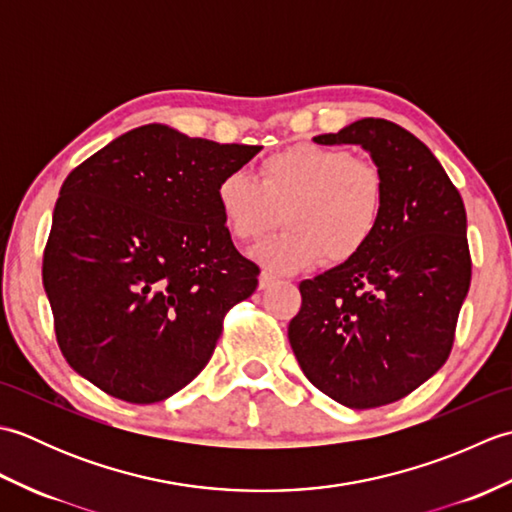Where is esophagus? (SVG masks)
<instances>
[{
	"mask_svg": "<svg viewBox=\"0 0 512 512\" xmlns=\"http://www.w3.org/2000/svg\"><path fill=\"white\" fill-rule=\"evenodd\" d=\"M275 281H277V277H275V275H270V273H266V270H264V273L259 275V290H266V288H270V286L275 284Z\"/></svg>",
	"mask_w": 512,
	"mask_h": 512,
	"instance_id": "esophagus-1",
	"label": "esophagus"
}]
</instances>
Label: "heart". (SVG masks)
Listing matches in <instances>:
<instances>
[{"instance_id":"b5f03b06","label":"heart","mask_w":512,"mask_h":512,"mask_svg":"<svg viewBox=\"0 0 512 512\" xmlns=\"http://www.w3.org/2000/svg\"><path fill=\"white\" fill-rule=\"evenodd\" d=\"M385 200V176L372 160L343 147L308 143L266 156L257 180L231 171L215 187L228 233L242 244H255L275 231L284 213L286 231L253 253L275 273L358 257L383 222Z\"/></svg>"}]
</instances>
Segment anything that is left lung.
I'll use <instances>...</instances> for the list:
<instances>
[{"label": "left lung", "mask_w": 512, "mask_h": 512, "mask_svg": "<svg viewBox=\"0 0 512 512\" xmlns=\"http://www.w3.org/2000/svg\"><path fill=\"white\" fill-rule=\"evenodd\" d=\"M317 145H361L383 171V222L361 255L301 281L290 347L310 383L350 409L389 405L449 358L471 286L466 211L431 149L385 118Z\"/></svg>", "instance_id": "obj_1"}]
</instances>
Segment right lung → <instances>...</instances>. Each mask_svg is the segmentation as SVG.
<instances>
[{
	"instance_id": "add662e5",
	"label": "right lung",
	"mask_w": 512,
	"mask_h": 512,
	"mask_svg": "<svg viewBox=\"0 0 512 512\" xmlns=\"http://www.w3.org/2000/svg\"><path fill=\"white\" fill-rule=\"evenodd\" d=\"M262 147L151 123L81 162L59 191L43 288L65 361L105 394L160 402L213 356L224 314L257 288L215 202Z\"/></svg>"
}]
</instances>
